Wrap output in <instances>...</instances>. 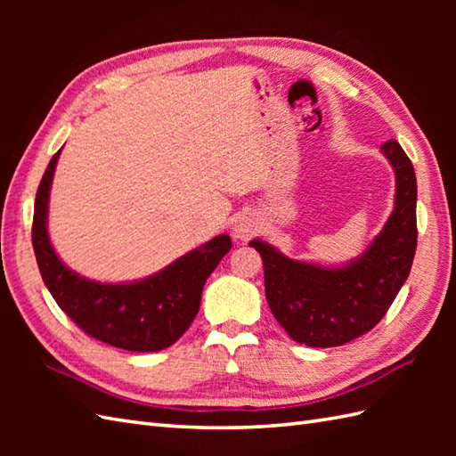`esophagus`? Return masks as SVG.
<instances>
[{
	"instance_id": "1",
	"label": "esophagus",
	"mask_w": 456,
	"mask_h": 456,
	"mask_svg": "<svg viewBox=\"0 0 456 456\" xmlns=\"http://www.w3.org/2000/svg\"><path fill=\"white\" fill-rule=\"evenodd\" d=\"M258 231V221L253 216H239L233 223V237L239 240H248Z\"/></svg>"
}]
</instances>
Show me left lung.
I'll list each match as a JSON object with an SVG mask.
<instances>
[{
	"label": "left lung",
	"mask_w": 456,
	"mask_h": 456,
	"mask_svg": "<svg viewBox=\"0 0 456 456\" xmlns=\"http://www.w3.org/2000/svg\"><path fill=\"white\" fill-rule=\"evenodd\" d=\"M395 174L394 209L362 255L338 266L294 260L253 239L265 265L268 305L296 343L327 348L364 335L380 322L410 276L418 247V182L398 141L380 147Z\"/></svg>",
	"instance_id": "obj_1"
}]
</instances>
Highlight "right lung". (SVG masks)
<instances>
[{
  "label": "right lung",
  "instance_id": "obj_1",
  "mask_svg": "<svg viewBox=\"0 0 456 456\" xmlns=\"http://www.w3.org/2000/svg\"><path fill=\"white\" fill-rule=\"evenodd\" d=\"M58 157L61 151L45 170L33 217V248L48 292L82 331L102 343L134 353L174 345L198 315L203 284L233 247L231 237H213L157 274L133 282H98L74 273L54 253L46 229Z\"/></svg>",
  "mask_w": 456,
  "mask_h": 456
}]
</instances>
